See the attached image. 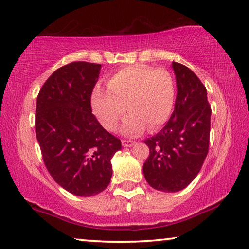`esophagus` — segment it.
<instances>
[{
  "instance_id": "1",
  "label": "esophagus",
  "mask_w": 249,
  "mask_h": 249,
  "mask_svg": "<svg viewBox=\"0 0 249 249\" xmlns=\"http://www.w3.org/2000/svg\"><path fill=\"white\" fill-rule=\"evenodd\" d=\"M135 144V142H133V141H126V140H123L122 141V145H123L124 147H131Z\"/></svg>"
}]
</instances>
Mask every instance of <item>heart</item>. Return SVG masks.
I'll return each instance as SVG.
<instances>
[{
	"label": "heart",
	"mask_w": 249,
	"mask_h": 249,
	"mask_svg": "<svg viewBox=\"0 0 249 249\" xmlns=\"http://www.w3.org/2000/svg\"><path fill=\"white\" fill-rule=\"evenodd\" d=\"M108 89L92 91L91 107L101 124L108 131L116 128L126 108L131 112L121 127L122 134L136 136L146 128L165 124L176 103V83L165 69L134 65L110 77Z\"/></svg>",
	"instance_id": "obj_1"
}]
</instances>
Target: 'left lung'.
<instances>
[{
    "instance_id": "1",
    "label": "left lung",
    "mask_w": 249,
    "mask_h": 249,
    "mask_svg": "<svg viewBox=\"0 0 249 249\" xmlns=\"http://www.w3.org/2000/svg\"><path fill=\"white\" fill-rule=\"evenodd\" d=\"M177 99L168 123L157 135L144 141L150 155L143 165L147 183L155 190L178 192L188 187L208 154L211 107L207 89L196 73L172 62Z\"/></svg>"
}]
</instances>
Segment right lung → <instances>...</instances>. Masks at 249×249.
Listing matches in <instances>:
<instances>
[{"mask_svg":"<svg viewBox=\"0 0 249 249\" xmlns=\"http://www.w3.org/2000/svg\"><path fill=\"white\" fill-rule=\"evenodd\" d=\"M102 65L68 64L48 78L36 98V135L50 176L78 196L98 195L112 178V160L122 148L91 114L90 97Z\"/></svg>","mask_w":249,"mask_h":249,"instance_id":"obj_1","label":"right lung"}]
</instances>
